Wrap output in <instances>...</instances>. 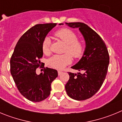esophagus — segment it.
I'll return each mask as SVG.
<instances>
[{
  "label": "esophagus",
  "mask_w": 122,
  "mask_h": 122,
  "mask_svg": "<svg viewBox=\"0 0 122 122\" xmlns=\"http://www.w3.org/2000/svg\"><path fill=\"white\" fill-rule=\"evenodd\" d=\"M62 73H63V72L62 71H58V74H59V76H60V74H62Z\"/></svg>",
  "instance_id": "1"
}]
</instances>
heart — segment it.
Listing matches in <instances>:
<instances>
[{"label":"heart","instance_id":"heart-1","mask_svg":"<svg viewBox=\"0 0 122 122\" xmlns=\"http://www.w3.org/2000/svg\"><path fill=\"white\" fill-rule=\"evenodd\" d=\"M54 35L66 45L63 55H56L48 60L51 67L57 70H62L71 63V56L74 59L80 58L84 51V45L82 41L77 40V35L74 32L66 28L61 29L54 33ZM51 41L49 38H45L41 45L42 51L45 54L51 53Z\"/></svg>","mask_w":122,"mask_h":122}]
</instances>
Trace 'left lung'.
Returning a JSON list of instances; mask_svg holds the SVG:
<instances>
[{
  "instance_id": "1",
  "label": "left lung",
  "mask_w": 122,
  "mask_h": 122,
  "mask_svg": "<svg viewBox=\"0 0 122 122\" xmlns=\"http://www.w3.org/2000/svg\"><path fill=\"white\" fill-rule=\"evenodd\" d=\"M66 24L72 28H79L86 47L81 60L71 66L81 72L77 74L68 72L70 79L65 90L68 95L74 100H87L94 95L104 82L109 63L108 51L100 35L87 24L82 22H66Z\"/></svg>"
}]
</instances>
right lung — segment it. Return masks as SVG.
I'll list each match as a JSON object with an SVG mask.
<instances>
[{"label":"right lung","instance_id":"obj_1","mask_svg":"<svg viewBox=\"0 0 122 122\" xmlns=\"http://www.w3.org/2000/svg\"><path fill=\"white\" fill-rule=\"evenodd\" d=\"M57 24H36L25 32L18 40L10 59V72L19 92L33 102H40L50 95L52 82L58 76L57 71L44 68L38 75L43 57L41 45L49 31Z\"/></svg>","mask_w":122,"mask_h":122}]
</instances>
